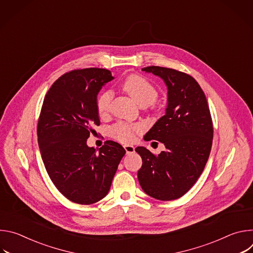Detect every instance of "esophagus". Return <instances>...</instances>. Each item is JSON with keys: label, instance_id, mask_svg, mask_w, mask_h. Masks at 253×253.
<instances>
[{"label": "esophagus", "instance_id": "1", "mask_svg": "<svg viewBox=\"0 0 253 253\" xmlns=\"http://www.w3.org/2000/svg\"><path fill=\"white\" fill-rule=\"evenodd\" d=\"M124 149L126 151L127 154H130V153H133L135 151V147L132 146V145H124Z\"/></svg>", "mask_w": 253, "mask_h": 253}]
</instances>
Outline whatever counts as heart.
<instances>
[{
	"instance_id": "b5f03b06",
	"label": "heart",
	"mask_w": 253,
	"mask_h": 253,
	"mask_svg": "<svg viewBox=\"0 0 253 253\" xmlns=\"http://www.w3.org/2000/svg\"><path fill=\"white\" fill-rule=\"evenodd\" d=\"M123 89L140 105L149 106L153 104L158 98L157 88L145 77L137 74L128 76L122 83ZM113 99L111 91L101 93L96 101L97 111L100 116H105L109 113ZM141 131L139 125H131L124 122H118L110 129L111 135L121 142H132L135 139L136 133Z\"/></svg>"
}]
</instances>
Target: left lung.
Instances as JSON below:
<instances>
[{
	"instance_id": "1",
	"label": "left lung",
	"mask_w": 253,
	"mask_h": 253,
	"mask_svg": "<svg viewBox=\"0 0 253 253\" xmlns=\"http://www.w3.org/2000/svg\"><path fill=\"white\" fill-rule=\"evenodd\" d=\"M142 71L164 80L168 104L166 114L144 137L162 142L166 151L155 155L145 147L135 149L142 158L138 180L149 196L174 200L183 196L204 170L213 139L211 114L204 92L190 75L159 66Z\"/></svg>"
}]
</instances>
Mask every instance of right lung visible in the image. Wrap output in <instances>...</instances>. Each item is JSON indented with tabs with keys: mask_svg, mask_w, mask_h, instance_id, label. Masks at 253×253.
<instances>
[{
	"mask_svg": "<svg viewBox=\"0 0 253 253\" xmlns=\"http://www.w3.org/2000/svg\"><path fill=\"white\" fill-rule=\"evenodd\" d=\"M112 79L106 69L72 70L54 82L43 101L37 135L45 168L57 189L78 204L96 203L108 194L126 153L111 140L98 153L86 143L100 125L97 94Z\"/></svg>",
	"mask_w": 253,
	"mask_h": 253,
	"instance_id": "obj_1",
	"label": "right lung"
}]
</instances>
